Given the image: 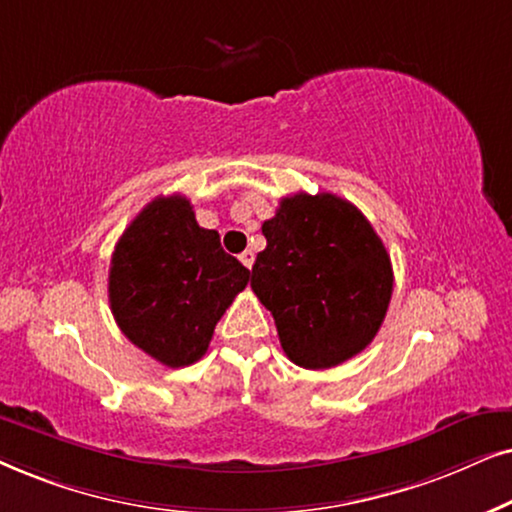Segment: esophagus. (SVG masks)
Here are the masks:
<instances>
[{"mask_svg": "<svg viewBox=\"0 0 512 512\" xmlns=\"http://www.w3.org/2000/svg\"><path fill=\"white\" fill-rule=\"evenodd\" d=\"M238 260L243 262V267L252 269V264H255V252H252V250H243L241 255H238Z\"/></svg>", "mask_w": 512, "mask_h": 512, "instance_id": "34e87169", "label": "esophagus"}]
</instances>
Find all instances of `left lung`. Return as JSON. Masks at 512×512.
<instances>
[{
  "label": "left lung",
  "mask_w": 512,
  "mask_h": 512,
  "mask_svg": "<svg viewBox=\"0 0 512 512\" xmlns=\"http://www.w3.org/2000/svg\"><path fill=\"white\" fill-rule=\"evenodd\" d=\"M250 288L274 316L292 363L342 365L372 342L393 292L391 257L365 215L335 194L281 199L262 224Z\"/></svg>",
  "instance_id": "1"
}]
</instances>
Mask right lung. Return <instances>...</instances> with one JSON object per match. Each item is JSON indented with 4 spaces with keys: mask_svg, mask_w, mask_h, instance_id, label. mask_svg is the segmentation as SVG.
I'll use <instances>...</instances> for the list:
<instances>
[{
    "mask_svg": "<svg viewBox=\"0 0 512 512\" xmlns=\"http://www.w3.org/2000/svg\"><path fill=\"white\" fill-rule=\"evenodd\" d=\"M250 281L189 199L156 196L121 234L109 264V306L121 332L166 367L203 358L217 320Z\"/></svg>",
    "mask_w": 512,
    "mask_h": 512,
    "instance_id": "right-lung-1",
    "label": "right lung"
}]
</instances>
